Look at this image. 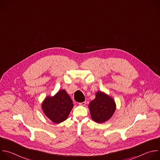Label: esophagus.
<instances>
[{
	"label": "esophagus",
	"instance_id": "1",
	"mask_svg": "<svg viewBox=\"0 0 160 160\" xmlns=\"http://www.w3.org/2000/svg\"><path fill=\"white\" fill-rule=\"evenodd\" d=\"M85 104H86V102H85V101H83V102H80V103H79V105H80V106H85Z\"/></svg>",
	"mask_w": 160,
	"mask_h": 160
}]
</instances>
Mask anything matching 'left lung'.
Here are the masks:
<instances>
[{"instance_id":"8db88e82","label":"left lung","mask_w":160,"mask_h":160,"mask_svg":"<svg viewBox=\"0 0 160 160\" xmlns=\"http://www.w3.org/2000/svg\"><path fill=\"white\" fill-rule=\"evenodd\" d=\"M90 115L97 123H103L109 120L116 109L115 101L101 92L96 93V98L88 105Z\"/></svg>"}]
</instances>
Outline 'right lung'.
<instances>
[{
  "instance_id": "obj_1",
  "label": "right lung",
  "mask_w": 160,
  "mask_h": 160,
  "mask_svg": "<svg viewBox=\"0 0 160 160\" xmlns=\"http://www.w3.org/2000/svg\"><path fill=\"white\" fill-rule=\"evenodd\" d=\"M42 106L45 115L54 123H59L67 119L73 104L66 91L61 90L54 97H48Z\"/></svg>"
}]
</instances>
